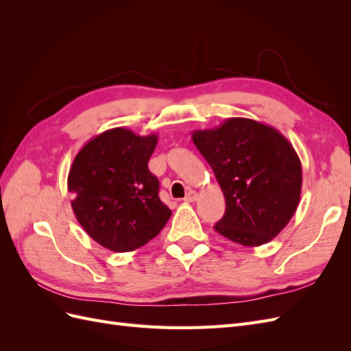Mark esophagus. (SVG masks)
I'll use <instances>...</instances> for the list:
<instances>
[{"mask_svg": "<svg viewBox=\"0 0 351 351\" xmlns=\"http://www.w3.org/2000/svg\"><path fill=\"white\" fill-rule=\"evenodd\" d=\"M197 199V193L195 192V190H190V192L186 195V197H184V202H195Z\"/></svg>", "mask_w": 351, "mask_h": 351, "instance_id": "esophagus-1", "label": "esophagus"}]
</instances>
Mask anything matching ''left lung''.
<instances>
[{
	"mask_svg": "<svg viewBox=\"0 0 351 351\" xmlns=\"http://www.w3.org/2000/svg\"><path fill=\"white\" fill-rule=\"evenodd\" d=\"M226 197L215 231L241 246L277 237L299 206L302 164L293 145L271 125L232 117L192 133Z\"/></svg>",
	"mask_w": 351,
	"mask_h": 351,
	"instance_id": "obj_1",
	"label": "left lung"
}]
</instances>
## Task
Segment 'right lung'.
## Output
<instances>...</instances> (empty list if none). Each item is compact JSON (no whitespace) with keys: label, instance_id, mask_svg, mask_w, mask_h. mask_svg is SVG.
<instances>
[{"label":"right lung","instance_id":"add662e5","mask_svg":"<svg viewBox=\"0 0 351 351\" xmlns=\"http://www.w3.org/2000/svg\"><path fill=\"white\" fill-rule=\"evenodd\" d=\"M156 143V134L115 127L95 136L74 158L67 178L71 208L102 247L119 253L139 249L171 217L147 168Z\"/></svg>","mask_w":351,"mask_h":351}]
</instances>
